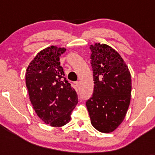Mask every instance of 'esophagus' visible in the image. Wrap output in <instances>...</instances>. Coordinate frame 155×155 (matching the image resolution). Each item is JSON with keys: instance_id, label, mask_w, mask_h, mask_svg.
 Listing matches in <instances>:
<instances>
[{"instance_id": "obj_1", "label": "esophagus", "mask_w": 155, "mask_h": 155, "mask_svg": "<svg viewBox=\"0 0 155 155\" xmlns=\"http://www.w3.org/2000/svg\"><path fill=\"white\" fill-rule=\"evenodd\" d=\"M76 87H77V88H79V86H80V81H76Z\"/></svg>"}]
</instances>
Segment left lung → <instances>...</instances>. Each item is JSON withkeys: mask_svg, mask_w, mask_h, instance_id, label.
<instances>
[{"mask_svg": "<svg viewBox=\"0 0 155 155\" xmlns=\"http://www.w3.org/2000/svg\"><path fill=\"white\" fill-rule=\"evenodd\" d=\"M94 90L86 102L90 121L101 133L115 130L125 117L130 103V73L124 60L107 44L90 45Z\"/></svg>", "mask_w": 155, "mask_h": 155, "instance_id": "left-lung-1", "label": "left lung"}]
</instances>
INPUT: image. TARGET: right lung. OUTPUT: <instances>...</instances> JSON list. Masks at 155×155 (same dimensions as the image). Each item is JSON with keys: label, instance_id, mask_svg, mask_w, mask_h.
I'll return each instance as SVG.
<instances>
[{"label": "right lung", "instance_id": "right-lung-1", "mask_svg": "<svg viewBox=\"0 0 155 155\" xmlns=\"http://www.w3.org/2000/svg\"><path fill=\"white\" fill-rule=\"evenodd\" d=\"M66 49L51 46L40 51L30 63L25 83L33 109L51 127H62L71 120L78 104L77 94L64 77L60 57Z\"/></svg>", "mask_w": 155, "mask_h": 155}]
</instances>
